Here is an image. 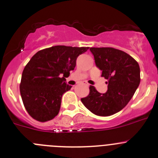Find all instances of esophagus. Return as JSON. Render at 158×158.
Instances as JSON below:
<instances>
[{
    "mask_svg": "<svg viewBox=\"0 0 158 158\" xmlns=\"http://www.w3.org/2000/svg\"><path fill=\"white\" fill-rule=\"evenodd\" d=\"M83 84H84V85L86 86H89V84H86V83H83Z\"/></svg>",
    "mask_w": 158,
    "mask_h": 158,
    "instance_id": "34e87169",
    "label": "esophagus"
}]
</instances>
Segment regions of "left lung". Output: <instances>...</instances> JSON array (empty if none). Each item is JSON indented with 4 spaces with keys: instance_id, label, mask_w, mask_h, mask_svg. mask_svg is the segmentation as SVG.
Here are the masks:
<instances>
[{
    "instance_id": "8db88e82",
    "label": "left lung",
    "mask_w": 158,
    "mask_h": 158,
    "mask_svg": "<svg viewBox=\"0 0 158 158\" xmlns=\"http://www.w3.org/2000/svg\"><path fill=\"white\" fill-rule=\"evenodd\" d=\"M95 62L108 82V90L100 93L93 86L81 102L98 116H110L128 104L140 83L138 62L127 52L112 47H91Z\"/></svg>"
}]
</instances>
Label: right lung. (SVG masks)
Wrapping results in <instances>:
<instances>
[{"mask_svg":"<svg viewBox=\"0 0 158 158\" xmlns=\"http://www.w3.org/2000/svg\"><path fill=\"white\" fill-rule=\"evenodd\" d=\"M89 47L54 46L35 54L25 65L19 89L23 104L34 119L46 122L59 112L62 96L72 88L65 78L74 70L77 56ZM64 74V77L60 76Z\"/></svg>","mask_w":158,"mask_h":158,"instance_id":"1","label":"right lung"}]
</instances>
